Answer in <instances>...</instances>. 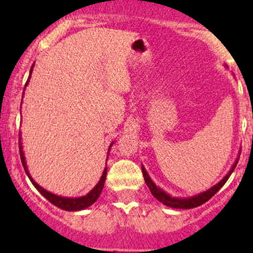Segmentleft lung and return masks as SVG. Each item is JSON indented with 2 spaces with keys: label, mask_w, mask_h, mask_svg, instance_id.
Masks as SVG:
<instances>
[{
  "label": "left lung",
  "mask_w": 253,
  "mask_h": 253,
  "mask_svg": "<svg viewBox=\"0 0 253 253\" xmlns=\"http://www.w3.org/2000/svg\"><path fill=\"white\" fill-rule=\"evenodd\" d=\"M237 163H238V161L236 162V163H234V165H233V167H232V169L229 170V172L227 173V175L223 177V178L219 183H217V184L214 185L213 188H211V189H208L207 191H205V193L199 194V195H196V196L189 197V199H176V197H171L170 195H168V194L165 193V191H163L162 189H159V188L157 187L155 183L151 181L149 175H147V172H146V171H145L144 168H141V169H143L144 179H145V182H146L147 187H149V189H150L151 193H152V195L155 196L159 202H162V203H163V205L168 206V207H171V208H179V210H189V208L199 207V206H201L205 202H207L211 196L215 195L216 191H219L220 188H221L222 185L225 184L226 182H227V179L229 178V176H231V173L233 172L234 169H236Z\"/></svg>",
  "instance_id": "obj_1"
}]
</instances>
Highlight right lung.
<instances>
[{
	"mask_svg": "<svg viewBox=\"0 0 253 253\" xmlns=\"http://www.w3.org/2000/svg\"><path fill=\"white\" fill-rule=\"evenodd\" d=\"M33 66L34 64L32 65L31 68V71H30V76H28V80L27 82H26L25 86L28 84V81H30L31 78V74L32 71H33ZM20 139V138H19ZM19 149H20V158H21V162H22V165H24V169L26 171V173H27L28 178L31 179V182L33 183L34 187L37 188L38 190L40 191V193L42 194L43 196L46 197V199L48 200L51 203H53L54 206H57L58 208H60V210H64V211H81V210H84V208L89 207V206H91L92 203H94L96 200L98 199V196H100L101 191H102V188L104 185V181H106V175H107V168L104 169L103 173H102V177H101L100 182L97 183L96 187L94 188L91 191H90L89 194H86L85 196H82V197H78V199H69V197H60V196H57V195H53V194L48 193V191H46L45 189H42L40 185H38L36 182L33 181V178H32L30 172H28L27 170V167H26V162H25V156H24V152H22V146H21V141H19Z\"/></svg>",
	"mask_w": 253,
	"mask_h": 253,
	"instance_id": "obj_1",
	"label": "right lung"
}]
</instances>
